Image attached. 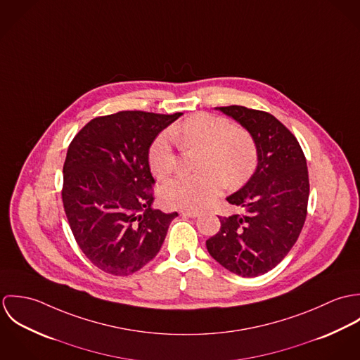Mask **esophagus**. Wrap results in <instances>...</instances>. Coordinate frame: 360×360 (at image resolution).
I'll use <instances>...</instances> for the list:
<instances>
[{"mask_svg": "<svg viewBox=\"0 0 360 360\" xmlns=\"http://www.w3.org/2000/svg\"><path fill=\"white\" fill-rule=\"evenodd\" d=\"M181 214L188 216V217H198L201 214V212H198V210H183Z\"/></svg>", "mask_w": 360, "mask_h": 360, "instance_id": "1", "label": "esophagus"}]
</instances>
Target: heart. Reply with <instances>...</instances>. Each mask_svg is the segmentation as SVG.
Listing matches in <instances>:
<instances>
[{
	"label": "heart",
	"mask_w": 360,
	"mask_h": 360,
	"mask_svg": "<svg viewBox=\"0 0 360 360\" xmlns=\"http://www.w3.org/2000/svg\"><path fill=\"white\" fill-rule=\"evenodd\" d=\"M172 136L183 148H201L197 163L201 172L179 176L162 187L160 198L167 207L201 209L221 193L224 184L238 188L257 169V148L252 134L223 116L202 112L173 127L170 134L165 131L155 137L148 163L158 179L167 177L177 166Z\"/></svg>",
	"instance_id": "heart-1"
}]
</instances>
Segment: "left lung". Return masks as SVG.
Returning <instances> with one entry per match:
<instances>
[{
  "mask_svg": "<svg viewBox=\"0 0 360 360\" xmlns=\"http://www.w3.org/2000/svg\"><path fill=\"white\" fill-rule=\"evenodd\" d=\"M254 137L257 167L227 202L240 214L219 216L220 230L206 240L210 257L241 277L276 267L297 243L307 220L309 174L295 136L273 115L240 105L219 106Z\"/></svg>",
  "mask_w": 360,
  "mask_h": 360,
  "instance_id": "1",
  "label": "left lung"
}]
</instances>
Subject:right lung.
Wrapping results in <instances>:
<instances>
[{
	"label": "right lung",
	"mask_w": 360,
	"mask_h": 360,
	"mask_svg": "<svg viewBox=\"0 0 360 360\" xmlns=\"http://www.w3.org/2000/svg\"><path fill=\"white\" fill-rule=\"evenodd\" d=\"M183 113L122 110L91 119L63 163L62 202L87 259L112 276H129L159 252L177 212L153 207L148 150Z\"/></svg>",
	"instance_id": "obj_1"
}]
</instances>
